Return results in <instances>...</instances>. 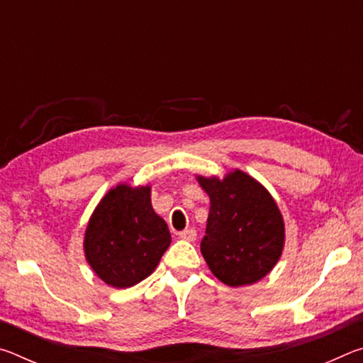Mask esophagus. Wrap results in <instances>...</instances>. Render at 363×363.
Masks as SVG:
<instances>
[{
    "label": "esophagus",
    "instance_id": "esophagus-1",
    "mask_svg": "<svg viewBox=\"0 0 363 363\" xmlns=\"http://www.w3.org/2000/svg\"><path fill=\"white\" fill-rule=\"evenodd\" d=\"M179 237L182 238V240H186V242H195L196 232L194 229H186V230H182L179 233Z\"/></svg>",
    "mask_w": 363,
    "mask_h": 363
}]
</instances>
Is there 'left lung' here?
<instances>
[{
	"instance_id": "8db88e82",
	"label": "left lung",
	"mask_w": 363,
	"mask_h": 363,
	"mask_svg": "<svg viewBox=\"0 0 363 363\" xmlns=\"http://www.w3.org/2000/svg\"><path fill=\"white\" fill-rule=\"evenodd\" d=\"M210 196L201 255L227 286H247L266 277L285 247V220L277 201L253 176L232 169L223 179L196 174Z\"/></svg>"
}]
</instances>
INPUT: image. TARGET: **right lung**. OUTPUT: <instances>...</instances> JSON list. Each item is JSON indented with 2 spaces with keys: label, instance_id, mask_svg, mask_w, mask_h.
<instances>
[{
  "label": "right lung",
  "instance_id": "obj_1",
  "mask_svg": "<svg viewBox=\"0 0 363 363\" xmlns=\"http://www.w3.org/2000/svg\"><path fill=\"white\" fill-rule=\"evenodd\" d=\"M152 187L121 182L94 208L83 238L84 257L104 284L130 288L149 277L171 243L168 224L152 206Z\"/></svg>",
  "mask_w": 363,
  "mask_h": 363
}]
</instances>
